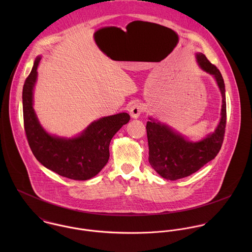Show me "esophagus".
<instances>
[{
    "label": "esophagus",
    "instance_id": "obj_1",
    "mask_svg": "<svg viewBox=\"0 0 252 252\" xmlns=\"http://www.w3.org/2000/svg\"><path fill=\"white\" fill-rule=\"evenodd\" d=\"M142 111H143V108H142V107H141L138 103H133V104L131 105V107H130V109H129V112H130L131 117H132V118H135V119L138 118V117L141 115Z\"/></svg>",
    "mask_w": 252,
    "mask_h": 252
}]
</instances>
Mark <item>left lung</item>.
<instances>
[{"label":"left lung","mask_w":252,"mask_h":252,"mask_svg":"<svg viewBox=\"0 0 252 252\" xmlns=\"http://www.w3.org/2000/svg\"><path fill=\"white\" fill-rule=\"evenodd\" d=\"M196 60L199 67L212 74L222 96L220 121L215 132L203 140L192 142L169 125L149 117L146 123L148 141V161L151 167L164 179L177 180L186 178L200 170L208 162L216 158L224 140L226 127L225 84L221 72L207 57L197 52Z\"/></svg>","instance_id":"1"}]
</instances>
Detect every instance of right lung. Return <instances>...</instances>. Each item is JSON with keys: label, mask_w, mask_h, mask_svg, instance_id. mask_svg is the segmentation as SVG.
<instances>
[{"label": "right lung", "mask_w": 252, "mask_h": 252, "mask_svg": "<svg viewBox=\"0 0 252 252\" xmlns=\"http://www.w3.org/2000/svg\"><path fill=\"white\" fill-rule=\"evenodd\" d=\"M40 58L36 57L22 92L24 129L31 150L40 164L54 173L70 180H90L108 163L110 141L129 122L130 115L121 112L102 117L73 138L48 134L40 125L33 108L36 70Z\"/></svg>", "instance_id": "right-lung-1"}]
</instances>
